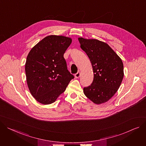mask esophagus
Instances as JSON below:
<instances>
[{
  "mask_svg": "<svg viewBox=\"0 0 146 146\" xmlns=\"http://www.w3.org/2000/svg\"><path fill=\"white\" fill-rule=\"evenodd\" d=\"M80 72H77L76 74H75V75H74V77H75V78L76 79H78V78H79L80 77Z\"/></svg>",
  "mask_w": 146,
  "mask_h": 146,
  "instance_id": "esophagus-1",
  "label": "esophagus"
}]
</instances>
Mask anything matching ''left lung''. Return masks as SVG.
Listing matches in <instances>:
<instances>
[{"label":"left lung","mask_w":146,"mask_h":146,"mask_svg":"<svg viewBox=\"0 0 146 146\" xmlns=\"http://www.w3.org/2000/svg\"><path fill=\"white\" fill-rule=\"evenodd\" d=\"M82 49L88 56L94 73L90 86L83 93L96 104L109 101L117 92L124 76L120 57L105 42L97 39L79 37Z\"/></svg>","instance_id":"1"}]
</instances>
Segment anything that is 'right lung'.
I'll return each mask as SVG.
<instances>
[{
  "mask_svg": "<svg viewBox=\"0 0 146 146\" xmlns=\"http://www.w3.org/2000/svg\"><path fill=\"white\" fill-rule=\"evenodd\" d=\"M72 42L69 37L50 35L29 52L25 63L26 82L31 94L40 103H54L74 78L63 57Z\"/></svg>",
  "mask_w": 146,
  "mask_h": 146,
  "instance_id": "1",
  "label": "right lung"
}]
</instances>
